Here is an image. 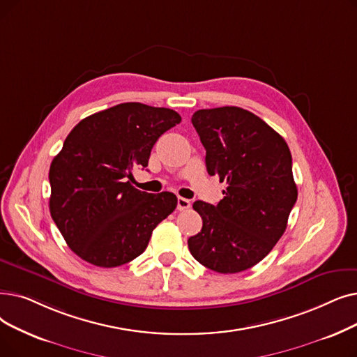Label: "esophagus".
Returning a JSON list of instances; mask_svg holds the SVG:
<instances>
[{"instance_id":"esophagus-1","label":"esophagus","mask_w":357,"mask_h":357,"mask_svg":"<svg viewBox=\"0 0 357 357\" xmlns=\"http://www.w3.org/2000/svg\"><path fill=\"white\" fill-rule=\"evenodd\" d=\"M178 210L179 211H183V210H188L191 207V201L187 199V198H182V197H178Z\"/></svg>"}]
</instances>
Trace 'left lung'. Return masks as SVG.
<instances>
[{
	"instance_id": "obj_1",
	"label": "left lung",
	"mask_w": 357,
	"mask_h": 357,
	"mask_svg": "<svg viewBox=\"0 0 357 357\" xmlns=\"http://www.w3.org/2000/svg\"><path fill=\"white\" fill-rule=\"evenodd\" d=\"M207 172L226 181L217 206L195 201L203 227L188 239L204 267L234 274L264 259L284 234L298 199L291 154L268 123L238 106L199 109L192 118Z\"/></svg>"
}]
</instances>
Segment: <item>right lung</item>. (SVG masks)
Instances as JSON below:
<instances>
[{
    "label": "right lung",
    "mask_w": 357,
    "mask_h": 357,
    "mask_svg": "<svg viewBox=\"0 0 357 357\" xmlns=\"http://www.w3.org/2000/svg\"><path fill=\"white\" fill-rule=\"evenodd\" d=\"M179 122L167 107L128 102L71 130L50 167V211L74 254L112 268L144 252L178 198L134 188L132 169L147 167L154 143Z\"/></svg>",
    "instance_id": "add662e5"
}]
</instances>
